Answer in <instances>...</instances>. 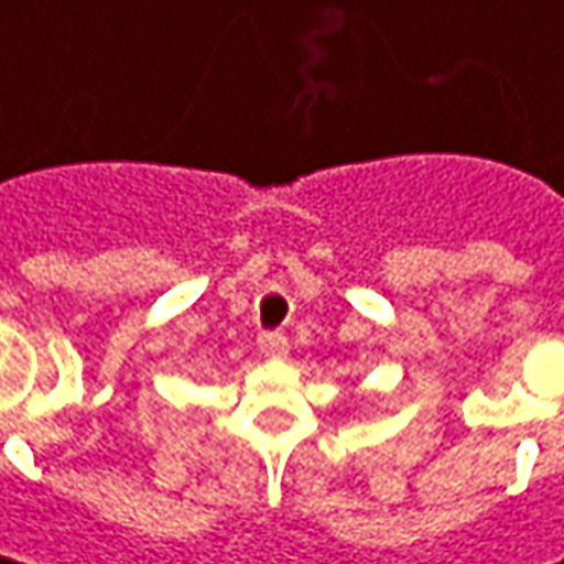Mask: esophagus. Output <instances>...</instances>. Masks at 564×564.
Listing matches in <instances>:
<instances>
[{
	"label": "esophagus",
	"mask_w": 564,
	"mask_h": 564,
	"mask_svg": "<svg viewBox=\"0 0 564 564\" xmlns=\"http://www.w3.org/2000/svg\"><path fill=\"white\" fill-rule=\"evenodd\" d=\"M258 348H261L264 357H286L290 341H286L283 332H261V335H258Z\"/></svg>",
	"instance_id": "esophagus-1"
}]
</instances>
